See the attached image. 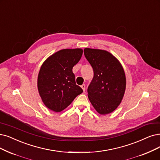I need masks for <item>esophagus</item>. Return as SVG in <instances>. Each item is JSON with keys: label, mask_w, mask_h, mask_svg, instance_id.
Masks as SVG:
<instances>
[{"label": "esophagus", "mask_w": 160, "mask_h": 160, "mask_svg": "<svg viewBox=\"0 0 160 160\" xmlns=\"http://www.w3.org/2000/svg\"><path fill=\"white\" fill-rule=\"evenodd\" d=\"M81 87L82 88V91H83L85 92V85H82L81 86Z\"/></svg>", "instance_id": "34e87169"}]
</instances>
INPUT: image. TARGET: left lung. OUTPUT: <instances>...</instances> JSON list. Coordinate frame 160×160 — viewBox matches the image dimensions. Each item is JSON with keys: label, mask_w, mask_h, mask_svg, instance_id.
Returning a JSON list of instances; mask_svg holds the SVG:
<instances>
[{"label": "left lung", "mask_w": 160, "mask_h": 160, "mask_svg": "<svg viewBox=\"0 0 160 160\" xmlns=\"http://www.w3.org/2000/svg\"><path fill=\"white\" fill-rule=\"evenodd\" d=\"M84 54L94 71L87 90L88 99L99 114L110 113L117 109L124 97L126 77L123 68L107 50L85 48Z\"/></svg>", "instance_id": "obj_1"}]
</instances>
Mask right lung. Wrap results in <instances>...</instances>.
Segmentation results:
<instances>
[{
  "instance_id": "right-lung-1",
  "label": "right lung",
  "mask_w": 160,
  "mask_h": 160,
  "mask_svg": "<svg viewBox=\"0 0 160 160\" xmlns=\"http://www.w3.org/2000/svg\"><path fill=\"white\" fill-rule=\"evenodd\" d=\"M82 54L81 48L62 49L42 63L38 75L37 88L43 104L49 110L63 111L82 92V89L75 83L72 72Z\"/></svg>"
}]
</instances>
